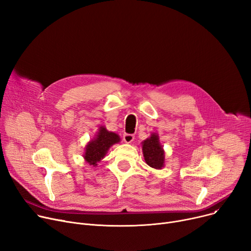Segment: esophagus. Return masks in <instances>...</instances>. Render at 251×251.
Returning <instances> with one entry per match:
<instances>
[{
  "mask_svg": "<svg viewBox=\"0 0 251 251\" xmlns=\"http://www.w3.org/2000/svg\"><path fill=\"white\" fill-rule=\"evenodd\" d=\"M134 139H135V136H134V135H131V134H125V135H124V137H123L124 142H125V143H126V144L131 143L132 141H134Z\"/></svg>",
  "mask_w": 251,
  "mask_h": 251,
  "instance_id": "34e87169",
  "label": "esophagus"
}]
</instances>
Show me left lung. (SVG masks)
<instances>
[{
	"mask_svg": "<svg viewBox=\"0 0 251 251\" xmlns=\"http://www.w3.org/2000/svg\"><path fill=\"white\" fill-rule=\"evenodd\" d=\"M142 151L146 163L155 169H162L165 164V153L160 144L157 132H152L149 138L142 142Z\"/></svg>",
	"mask_w": 251,
	"mask_h": 251,
	"instance_id": "8db88e82",
	"label": "left lung"
}]
</instances>
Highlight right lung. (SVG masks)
I'll use <instances>...</instances> for the list:
<instances>
[{
	"label": "right lung",
	"mask_w": 251,
	"mask_h": 251,
	"mask_svg": "<svg viewBox=\"0 0 251 251\" xmlns=\"http://www.w3.org/2000/svg\"><path fill=\"white\" fill-rule=\"evenodd\" d=\"M120 142L121 138L119 135L107 130L105 126H101L95 137L86 145L83 157L88 164L96 167L98 162L105 157L110 147Z\"/></svg>",
	"instance_id": "add662e5"
}]
</instances>
